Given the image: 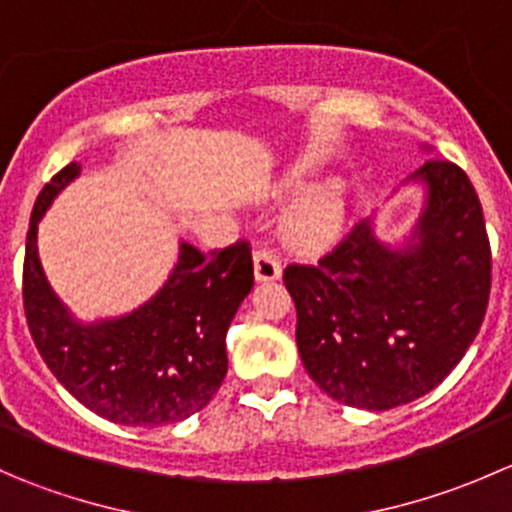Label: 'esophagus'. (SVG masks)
Segmentation results:
<instances>
[{"instance_id": "obj_1", "label": "esophagus", "mask_w": 512, "mask_h": 512, "mask_svg": "<svg viewBox=\"0 0 512 512\" xmlns=\"http://www.w3.org/2000/svg\"><path fill=\"white\" fill-rule=\"evenodd\" d=\"M255 277L257 282H275L282 277V265L277 260L275 250L270 247H260L255 252Z\"/></svg>"}]
</instances>
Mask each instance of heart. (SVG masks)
<instances>
[{
    "label": "heart",
    "mask_w": 512,
    "mask_h": 512,
    "mask_svg": "<svg viewBox=\"0 0 512 512\" xmlns=\"http://www.w3.org/2000/svg\"><path fill=\"white\" fill-rule=\"evenodd\" d=\"M287 190L302 185V175L292 173L285 178ZM344 215H347V190L337 180L319 183L309 188L302 198L289 210L287 230L307 245H324L342 230Z\"/></svg>",
    "instance_id": "1"
}]
</instances>
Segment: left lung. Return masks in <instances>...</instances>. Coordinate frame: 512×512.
<instances>
[{"label": "left lung", "instance_id": "1", "mask_svg": "<svg viewBox=\"0 0 512 512\" xmlns=\"http://www.w3.org/2000/svg\"><path fill=\"white\" fill-rule=\"evenodd\" d=\"M406 183L426 200L404 245L379 240L366 218L322 260L285 270L304 369L354 409L386 411L436 389L488 307L490 245L468 175L431 158Z\"/></svg>", "mask_w": 512, "mask_h": 512}]
</instances>
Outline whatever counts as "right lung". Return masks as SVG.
I'll use <instances>...</instances> for the list:
<instances>
[{"instance_id":"right-lung-1","label":"right lung","mask_w":512,"mask_h":512,"mask_svg":"<svg viewBox=\"0 0 512 512\" xmlns=\"http://www.w3.org/2000/svg\"><path fill=\"white\" fill-rule=\"evenodd\" d=\"M79 173V163L59 170L32 210L22 294L36 349L61 386L108 421H183L210 404L227 374V327L255 282L250 245L203 255L180 242L173 272L148 302L123 317L79 322L51 289L36 247L39 220Z\"/></svg>"}]
</instances>
